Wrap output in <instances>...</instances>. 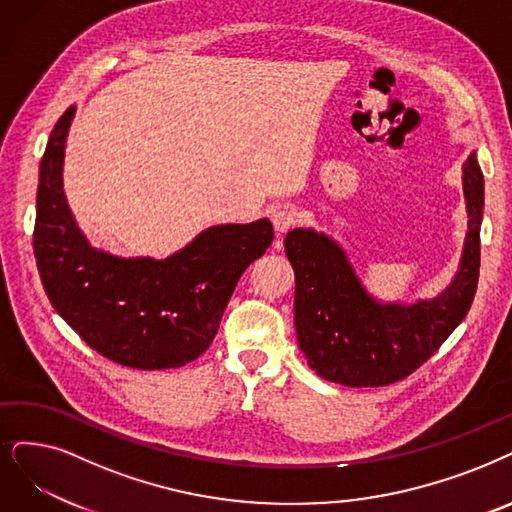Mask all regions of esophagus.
I'll list each match as a JSON object with an SVG mask.
<instances>
[{
	"label": "esophagus",
	"instance_id": "34e87169",
	"mask_svg": "<svg viewBox=\"0 0 512 512\" xmlns=\"http://www.w3.org/2000/svg\"><path fill=\"white\" fill-rule=\"evenodd\" d=\"M271 220H273L275 233H277V235H283L285 231H290V229L294 227V224L298 222V216H296V212L290 210V208H279L277 212H273Z\"/></svg>",
	"mask_w": 512,
	"mask_h": 512
}]
</instances>
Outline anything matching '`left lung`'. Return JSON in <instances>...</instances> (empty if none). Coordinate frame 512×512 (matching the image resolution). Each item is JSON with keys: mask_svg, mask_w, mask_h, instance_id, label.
I'll return each mask as SVG.
<instances>
[{"mask_svg": "<svg viewBox=\"0 0 512 512\" xmlns=\"http://www.w3.org/2000/svg\"><path fill=\"white\" fill-rule=\"evenodd\" d=\"M468 231L458 271L433 298L378 300L365 290L342 245L323 231L292 229L285 254L296 275L294 325L306 363L344 386H386L410 376L466 317L473 304L483 220L477 153L462 166Z\"/></svg>", "mask_w": 512, "mask_h": 512, "instance_id": "obj_1", "label": "left lung"}]
</instances>
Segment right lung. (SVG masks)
I'll use <instances>...</instances> for the list:
<instances>
[{
    "mask_svg": "<svg viewBox=\"0 0 512 512\" xmlns=\"http://www.w3.org/2000/svg\"><path fill=\"white\" fill-rule=\"evenodd\" d=\"M71 105L39 163L33 250L44 290L94 351L136 370H170L214 340L241 273L273 241V224H214L168 258L115 256L88 241L67 201Z\"/></svg>",
    "mask_w": 512,
    "mask_h": 512,
    "instance_id": "obj_1",
    "label": "right lung"
}]
</instances>
